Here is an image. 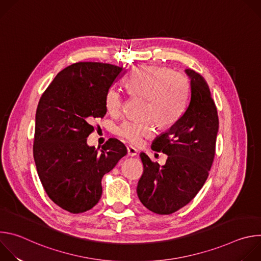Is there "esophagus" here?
Wrapping results in <instances>:
<instances>
[{
	"label": "esophagus",
	"instance_id": "34e87169",
	"mask_svg": "<svg viewBox=\"0 0 261 261\" xmlns=\"http://www.w3.org/2000/svg\"><path fill=\"white\" fill-rule=\"evenodd\" d=\"M127 154L130 157H134V156L137 155V150L135 147H133L132 145H129V146H127Z\"/></svg>",
	"mask_w": 261,
	"mask_h": 261
}]
</instances>
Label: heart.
Instances as JSON below:
<instances>
[{"label": "heart", "mask_w": 261, "mask_h": 261, "mask_svg": "<svg viewBox=\"0 0 261 261\" xmlns=\"http://www.w3.org/2000/svg\"><path fill=\"white\" fill-rule=\"evenodd\" d=\"M130 91L147 99L145 117L155 119L160 126L168 128L176 124L188 106L190 82L185 74L172 72L160 66H140L135 68L126 80ZM125 97L122 91L111 87L105 94V108L111 116H120ZM153 119L143 122L126 120L117 127V134L125 141L140 145L144 139L154 136L156 125Z\"/></svg>", "instance_id": "heart-1"}]
</instances>
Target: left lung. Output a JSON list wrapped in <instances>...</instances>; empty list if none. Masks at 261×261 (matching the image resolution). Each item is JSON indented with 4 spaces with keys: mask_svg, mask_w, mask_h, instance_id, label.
Segmentation results:
<instances>
[{
    "mask_svg": "<svg viewBox=\"0 0 261 261\" xmlns=\"http://www.w3.org/2000/svg\"><path fill=\"white\" fill-rule=\"evenodd\" d=\"M191 80L190 101L181 119L158 136L152 148L168 155L160 167L140 154L143 173L137 195L141 203L159 215L172 214L188 204L204 185L212 167L219 129L217 107L199 73L186 69Z\"/></svg>",
    "mask_w": 261,
    "mask_h": 261,
    "instance_id": "obj_1",
    "label": "left lung"
}]
</instances>
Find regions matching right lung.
Listing matches in <instances>:
<instances>
[{
	"mask_svg": "<svg viewBox=\"0 0 261 261\" xmlns=\"http://www.w3.org/2000/svg\"><path fill=\"white\" fill-rule=\"evenodd\" d=\"M124 73L123 67L110 64H72L58 73L39 100L33 145L37 172L48 197L72 214L98 203L103 175L127 154L116 138L108 139L101 152L87 144L92 123L107 111V90Z\"/></svg>",
	"mask_w": 261,
	"mask_h": 261,
	"instance_id": "add662e5",
	"label": "right lung"
}]
</instances>
